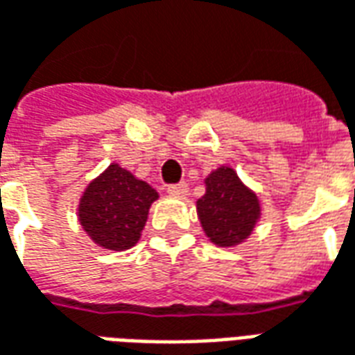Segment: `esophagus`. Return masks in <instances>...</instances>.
<instances>
[{
	"label": "esophagus",
	"instance_id": "1",
	"mask_svg": "<svg viewBox=\"0 0 355 355\" xmlns=\"http://www.w3.org/2000/svg\"><path fill=\"white\" fill-rule=\"evenodd\" d=\"M167 192H169L171 196H175V198H186V196H188V186H186L184 182H180V184H171L169 188H167Z\"/></svg>",
	"mask_w": 355,
	"mask_h": 355
}]
</instances>
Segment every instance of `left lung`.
I'll return each instance as SVG.
<instances>
[{
  "mask_svg": "<svg viewBox=\"0 0 355 355\" xmlns=\"http://www.w3.org/2000/svg\"><path fill=\"white\" fill-rule=\"evenodd\" d=\"M203 232L215 245L234 247L245 241L261 218V201L232 167H218L205 178V196L198 203Z\"/></svg>",
  "mask_w": 355,
  "mask_h": 355,
  "instance_id": "1",
  "label": "left lung"
}]
</instances>
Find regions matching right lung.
<instances>
[{"label": "right lung", "instance_id": "obj_1", "mask_svg": "<svg viewBox=\"0 0 355 355\" xmlns=\"http://www.w3.org/2000/svg\"><path fill=\"white\" fill-rule=\"evenodd\" d=\"M157 198V192L148 182L112 163L85 188L78 218L96 245L125 251L137 245L150 205Z\"/></svg>", "mask_w": 355, "mask_h": 355}]
</instances>
